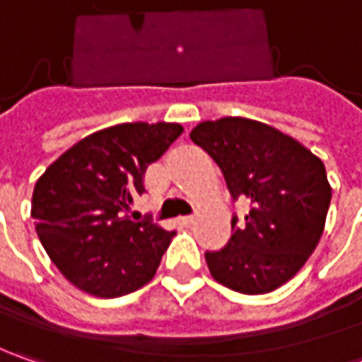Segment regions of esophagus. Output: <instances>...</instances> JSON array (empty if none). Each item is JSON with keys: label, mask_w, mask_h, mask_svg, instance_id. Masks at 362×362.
I'll list each match as a JSON object with an SVG mask.
<instances>
[{"label": "esophagus", "mask_w": 362, "mask_h": 362, "mask_svg": "<svg viewBox=\"0 0 362 362\" xmlns=\"http://www.w3.org/2000/svg\"><path fill=\"white\" fill-rule=\"evenodd\" d=\"M195 221V216H185V217H179V223L181 226H191Z\"/></svg>", "instance_id": "34e87169"}]
</instances>
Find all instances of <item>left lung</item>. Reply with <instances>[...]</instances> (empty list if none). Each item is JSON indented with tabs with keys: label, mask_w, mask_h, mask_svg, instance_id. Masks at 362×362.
I'll return each mask as SVG.
<instances>
[{
	"label": "left lung",
	"mask_w": 362,
	"mask_h": 362,
	"mask_svg": "<svg viewBox=\"0 0 362 362\" xmlns=\"http://www.w3.org/2000/svg\"><path fill=\"white\" fill-rule=\"evenodd\" d=\"M191 141L211 155L231 197L252 209L231 219V238L205 262L214 280L242 294H268L292 280L325 231L332 189L325 163L270 124L242 117L199 122Z\"/></svg>",
	"instance_id": "left-lung-1"
}]
</instances>
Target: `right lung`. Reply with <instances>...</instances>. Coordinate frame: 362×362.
I'll use <instances>...</instances> for the list:
<instances>
[{"mask_svg":"<svg viewBox=\"0 0 362 362\" xmlns=\"http://www.w3.org/2000/svg\"><path fill=\"white\" fill-rule=\"evenodd\" d=\"M177 122H122L70 146L37 179L35 231L49 259L78 290L119 298L153 280L175 231L131 205L145 193L146 167L181 136Z\"/></svg>","mask_w":362,"mask_h":362,"instance_id":"right-lung-1","label":"right lung"}]
</instances>
